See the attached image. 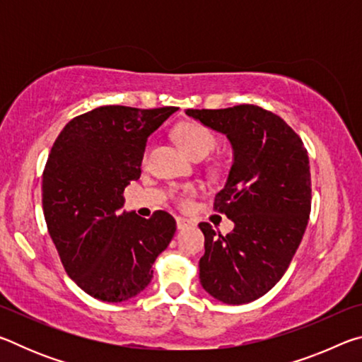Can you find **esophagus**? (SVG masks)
Here are the masks:
<instances>
[{"label":"esophagus","mask_w":362,"mask_h":362,"mask_svg":"<svg viewBox=\"0 0 362 362\" xmlns=\"http://www.w3.org/2000/svg\"><path fill=\"white\" fill-rule=\"evenodd\" d=\"M175 222H177V228L179 230H185V228H188V226L193 225L192 220H188L185 217H177Z\"/></svg>","instance_id":"1"}]
</instances>
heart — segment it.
<instances>
[{
	"label": "heart",
	"instance_id": "obj_1",
	"mask_svg": "<svg viewBox=\"0 0 362 362\" xmlns=\"http://www.w3.org/2000/svg\"><path fill=\"white\" fill-rule=\"evenodd\" d=\"M174 137L177 142L180 144L182 148L194 159H203L207 155H211L218 145V139L216 134H214L207 126L196 121L180 122V124L174 129ZM146 161H148V148L144 151V156H142V163L145 164ZM223 169H225L223 164H216V168H214L216 173H222ZM193 193H194V187L187 185L180 189H174L173 198L177 201V203L183 206L187 204L188 196Z\"/></svg>",
	"mask_w": 362,
	"mask_h": 362
}]
</instances>
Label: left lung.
I'll return each mask as SVG.
<instances>
[{"label": "left lung", "mask_w": 362, "mask_h": 362, "mask_svg": "<svg viewBox=\"0 0 362 362\" xmlns=\"http://www.w3.org/2000/svg\"><path fill=\"white\" fill-rule=\"evenodd\" d=\"M185 113L225 134L235 151L228 180L214 201L235 228L223 236L199 223L206 249L199 281L223 303L254 302L283 278L302 243L311 211L308 153L283 118L262 107Z\"/></svg>", "instance_id": "obj_1"}]
</instances>
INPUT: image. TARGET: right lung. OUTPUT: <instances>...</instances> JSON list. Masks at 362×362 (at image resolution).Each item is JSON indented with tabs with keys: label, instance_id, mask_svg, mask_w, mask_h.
Segmentation results:
<instances>
[{
	"label": "right lung",
	"instance_id": "obj_1",
	"mask_svg": "<svg viewBox=\"0 0 362 362\" xmlns=\"http://www.w3.org/2000/svg\"><path fill=\"white\" fill-rule=\"evenodd\" d=\"M177 107L105 105L75 116L54 142L42 173L47 231L69 276L102 302H124L150 284L175 220L121 212L140 177L146 139Z\"/></svg>",
	"mask_w": 362,
	"mask_h": 362
}]
</instances>
